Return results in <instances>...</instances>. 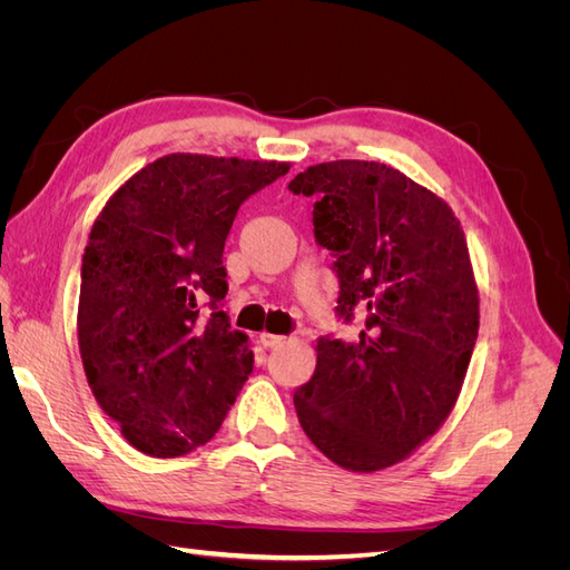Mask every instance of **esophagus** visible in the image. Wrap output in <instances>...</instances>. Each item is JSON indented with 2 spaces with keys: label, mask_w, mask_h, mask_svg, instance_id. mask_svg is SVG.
Masks as SVG:
<instances>
[{
  "label": "esophagus",
  "mask_w": 570,
  "mask_h": 570,
  "mask_svg": "<svg viewBox=\"0 0 570 570\" xmlns=\"http://www.w3.org/2000/svg\"><path fill=\"white\" fill-rule=\"evenodd\" d=\"M285 337L283 335H273V333H262V335H258V342H262L264 344V347L266 350H271V347H275V344H281Z\"/></svg>",
  "instance_id": "34e87169"
}]
</instances>
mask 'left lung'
Masks as SVG:
<instances>
[{
	"instance_id": "obj_1",
	"label": "left lung",
	"mask_w": 570,
	"mask_h": 570,
	"mask_svg": "<svg viewBox=\"0 0 570 570\" xmlns=\"http://www.w3.org/2000/svg\"><path fill=\"white\" fill-rule=\"evenodd\" d=\"M287 187L316 199L337 318L364 316L352 342L318 337L299 423L342 469H387L450 416L471 364L480 314L463 230L446 202L377 161L308 166Z\"/></svg>"
}]
</instances>
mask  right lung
<instances>
[{
	"instance_id": "obj_1",
	"label": "right lung",
	"mask_w": 570,
	"mask_h": 570,
	"mask_svg": "<svg viewBox=\"0 0 570 570\" xmlns=\"http://www.w3.org/2000/svg\"><path fill=\"white\" fill-rule=\"evenodd\" d=\"M289 164L168 154L107 202L82 254L78 344L95 400L142 454L209 442L252 373L223 247L239 204Z\"/></svg>"
}]
</instances>
